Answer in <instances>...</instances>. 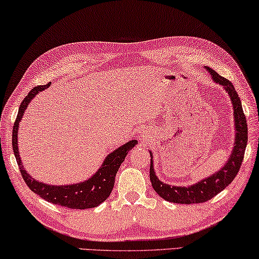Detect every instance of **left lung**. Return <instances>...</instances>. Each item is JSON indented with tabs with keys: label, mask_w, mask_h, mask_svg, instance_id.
Listing matches in <instances>:
<instances>
[{
	"label": "left lung",
	"mask_w": 259,
	"mask_h": 259,
	"mask_svg": "<svg viewBox=\"0 0 259 259\" xmlns=\"http://www.w3.org/2000/svg\"><path fill=\"white\" fill-rule=\"evenodd\" d=\"M207 72L211 74L213 81L225 88V91L230 95L231 102L234 110V120H235V140L234 147H233L232 154L228 158L227 163L215 172L214 175L210 176L198 181L197 184L187 186V187H176V186L166 185L160 181L155 175L154 163H152V152L150 151V181L152 188L160 197L165 201L172 203H180V204H194V203H203L211 200L215 195L219 194L222 190L225 189L231 182L234 180L239 169L242 164L244 157L245 147L248 142V126L247 119L243 113L242 104L239 95L234 90L233 83L219 75L214 70L205 66Z\"/></svg>",
	"instance_id": "1"
}]
</instances>
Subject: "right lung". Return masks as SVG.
<instances>
[{"mask_svg":"<svg viewBox=\"0 0 259 259\" xmlns=\"http://www.w3.org/2000/svg\"><path fill=\"white\" fill-rule=\"evenodd\" d=\"M49 84L50 83H47L45 86L34 87L20 104L18 114H17L14 124V132H12V149L15 152L17 164L19 165L20 173H22L23 179L26 182L27 187L47 202L69 207V209L82 210L95 207L107 200L109 195L111 194L114 185V177H116L121 163L124 162L127 152L132 149L135 145H138V141H135V140L128 141L124 146L119 147L118 149L112 151L111 154H109L95 175L88 180L80 182V184L53 186L36 181L25 171L23 166L22 159L19 157L17 133H18L19 122L22 120L23 114L28 103L36 94L48 88Z\"/></svg>","mask_w":259,"mask_h":259,"instance_id":"add662e5","label":"right lung"}]
</instances>
